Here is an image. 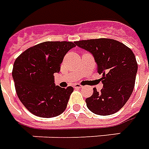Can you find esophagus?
Listing matches in <instances>:
<instances>
[{
	"instance_id": "esophagus-1",
	"label": "esophagus",
	"mask_w": 149,
	"mask_h": 149,
	"mask_svg": "<svg viewBox=\"0 0 149 149\" xmlns=\"http://www.w3.org/2000/svg\"><path fill=\"white\" fill-rule=\"evenodd\" d=\"M74 88H82L83 86L79 84V83H75V84H74Z\"/></svg>"
}]
</instances>
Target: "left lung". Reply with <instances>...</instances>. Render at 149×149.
Masks as SVG:
<instances>
[{"mask_svg": "<svg viewBox=\"0 0 149 149\" xmlns=\"http://www.w3.org/2000/svg\"><path fill=\"white\" fill-rule=\"evenodd\" d=\"M74 43L92 54L97 71L103 75L100 80L103 87L100 92L94 88L92 95L86 99V107L100 116L116 113L133 91L138 68L135 54L123 43L114 39H90Z\"/></svg>", "mask_w": 149, "mask_h": 149, "instance_id": "1", "label": "left lung"}]
</instances>
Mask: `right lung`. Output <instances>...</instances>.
<instances>
[{"mask_svg": "<svg viewBox=\"0 0 149 149\" xmlns=\"http://www.w3.org/2000/svg\"><path fill=\"white\" fill-rule=\"evenodd\" d=\"M74 46L72 42H44L17 58L12 72L16 92L32 114L51 118L66 110L74 88L55 86L54 74L59 72L64 56Z\"/></svg>", "mask_w": 149, "mask_h": 149, "instance_id": "right-lung-1", "label": "right lung"}]
</instances>
